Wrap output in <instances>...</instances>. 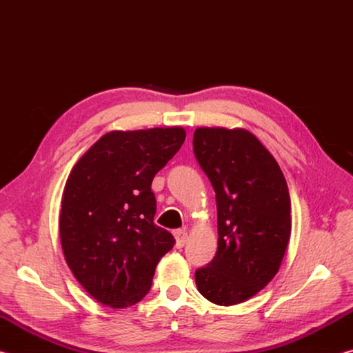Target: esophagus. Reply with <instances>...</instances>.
I'll use <instances>...</instances> for the list:
<instances>
[{"mask_svg":"<svg viewBox=\"0 0 353 353\" xmlns=\"http://www.w3.org/2000/svg\"><path fill=\"white\" fill-rule=\"evenodd\" d=\"M174 238H176V248L181 249V248L185 246V243H187L188 235H187V232H185V230H176Z\"/></svg>","mask_w":353,"mask_h":353,"instance_id":"obj_1","label":"esophagus"}]
</instances>
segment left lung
I'll return each mask as SVG.
<instances>
[{
  "instance_id": "8db88e82",
  "label": "left lung",
  "mask_w": 353,
  "mask_h": 353,
  "mask_svg": "<svg viewBox=\"0 0 353 353\" xmlns=\"http://www.w3.org/2000/svg\"><path fill=\"white\" fill-rule=\"evenodd\" d=\"M194 155L216 193L218 249L196 271L216 305H236L279 272L291 236L288 185L272 154L249 130L198 128Z\"/></svg>"
}]
</instances>
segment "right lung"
<instances>
[{"label": "right lung", "instance_id": "right-lung-1", "mask_svg": "<svg viewBox=\"0 0 353 353\" xmlns=\"http://www.w3.org/2000/svg\"><path fill=\"white\" fill-rule=\"evenodd\" d=\"M181 126L112 130L82 154L65 182L59 236L71 272L110 308L135 305L174 244L154 224V176L174 157Z\"/></svg>", "mask_w": 353, "mask_h": 353}]
</instances>
